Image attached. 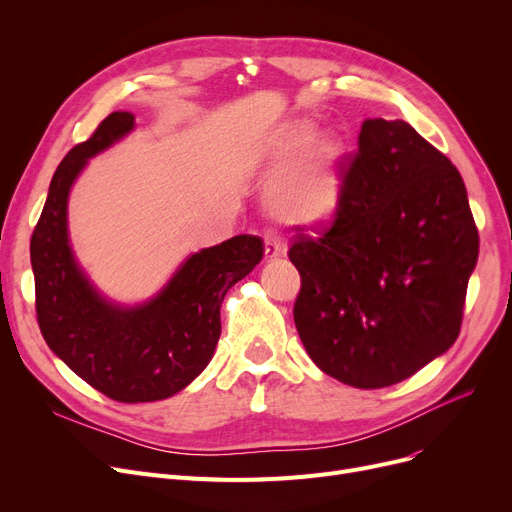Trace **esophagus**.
<instances>
[{"label": "esophagus", "mask_w": 512, "mask_h": 512, "mask_svg": "<svg viewBox=\"0 0 512 512\" xmlns=\"http://www.w3.org/2000/svg\"><path fill=\"white\" fill-rule=\"evenodd\" d=\"M263 242H265V257L267 259H278V257L286 255V245H284V240L278 234L265 232Z\"/></svg>", "instance_id": "1"}]
</instances>
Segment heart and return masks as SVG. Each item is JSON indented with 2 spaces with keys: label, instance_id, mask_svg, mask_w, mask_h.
Here are the masks:
<instances>
[{
  "label": "heart",
  "instance_id": "heart-1",
  "mask_svg": "<svg viewBox=\"0 0 512 512\" xmlns=\"http://www.w3.org/2000/svg\"><path fill=\"white\" fill-rule=\"evenodd\" d=\"M315 126L294 122L272 151V164L280 168L267 186V205L284 222L315 224L330 218L340 201L342 141L332 132L313 137Z\"/></svg>",
  "mask_w": 512,
  "mask_h": 512
}]
</instances>
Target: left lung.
I'll return each mask as SVG.
<instances>
[{"instance_id": "left-lung-1", "label": "left lung", "mask_w": 512, "mask_h": 512, "mask_svg": "<svg viewBox=\"0 0 512 512\" xmlns=\"http://www.w3.org/2000/svg\"><path fill=\"white\" fill-rule=\"evenodd\" d=\"M294 324L313 363L375 390L454 344L479 234L452 161L402 120H365L334 220L297 230Z\"/></svg>"}]
</instances>
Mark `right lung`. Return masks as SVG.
<instances>
[{"mask_svg": "<svg viewBox=\"0 0 512 512\" xmlns=\"http://www.w3.org/2000/svg\"><path fill=\"white\" fill-rule=\"evenodd\" d=\"M132 128L130 112H114L62 159L31 238V263L37 321L51 351L112 400L153 402L207 367L222 332V301L261 261L263 240L240 234L193 253L143 305L103 299L70 249L68 195L87 161Z\"/></svg>", "mask_w": 512, "mask_h": 512, "instance_id": "right-lung-1", "label": "right lung"}]
</instances>
